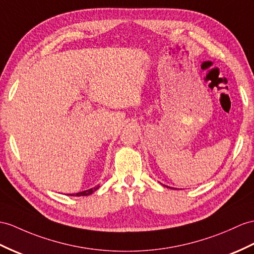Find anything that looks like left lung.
<instances>
[{
    "mask_svg": "<svg viewBox=\"0 0 254 254\" xmlns=\"http://www.w3.org/2000/svg\"><path fill=\"white\" fill-rule=\"evenodd\" d=\"M167 188H168V187H167ZM169 189H170V188H169Z\"/></svg>",
    "mask_w": 254,
    "mask_h": 254,
    "instance_id": "1",
    "label": "left lung"
}]
</instances>
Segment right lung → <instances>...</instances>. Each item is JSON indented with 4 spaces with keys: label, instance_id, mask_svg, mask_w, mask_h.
Segmentation results:
<instances>
[{
    "label": "right lung",
    "instance_id": "obj_1",
    "mask_svg": "<svg viewBox=\"0 0 254 254\" xmlns=\"http://www.w3.org/2000/svg\"><path fill=\"white\" fill-rule=\"evenodd\" d=\"M99 188H100V184H98V185H96V187L91 188V189H89V190L78 191V193H75V194H67V195H70V196H88V195L94 193V191H96Z\"/></svg>",
    "mask_w": 254,
    "mask_h": 254
}]
</instances>
